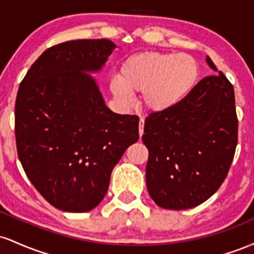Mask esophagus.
Returning <instances> with one entry per match:
<instances>
[{
    "label": "esophagus",
    "mask_w": 254,
    "mask_h": 254,
    "mask_svg": "<svg viewBox=\"0 0 254 254\" xmlns=\"http://www.w3.org/2000/svg\"><path fill=\"white\" fill-rule=\"evenodd\" d=\"M143 129H144V119L141 118L139 119V124H138V132H139V137L143 135Z\"/></svg>",
    "instance_id": "34e87169"
}]
</instances>
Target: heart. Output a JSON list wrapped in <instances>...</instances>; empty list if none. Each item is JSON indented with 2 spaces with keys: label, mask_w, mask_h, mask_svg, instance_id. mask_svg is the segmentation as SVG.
Wrapping results in <instances>:
<instances>
[{
  "label": "heart",
  "mask_w": 254,
  "mask_h": 254,
  "mask_svg": "<svg viewBox=\"0 0 254 254\" xmlns=\"http://www.w3.org/2000/svg\"><path fill=\"white\" fill-rule=\"evenodd\" d=\"M199 68L188 54L145 51L131 55L113 75L109 88L125 107L132 105V95L142 93V103L153 113H164L178 106L197 82Z\"/></svg>",
  "instance_id": "b5f03b06"
}]
</instances>
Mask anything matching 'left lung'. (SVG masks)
Wrapping results in <instances>:
<instances>
[{"instance_id": "left-lung-1", "label": "left lung", "mask_w": 254, "mask_h": 254, "mask_svg": "<svg viewBox=\"0 0 254 254\" xmlns=\"http://www.w3.org/2000/svg\"><path fill=\"white\" fill-rule=\"evenodd\" d=\"M142 141L149 150L147 189L157 205L185 210L205 202L226 179L238 143L232 83L221 71L204 77L174 109L145 118Z\"/></svg>"}]
</instances>
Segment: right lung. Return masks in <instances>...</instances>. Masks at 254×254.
<instances>
[{
    "label": "right lung",
    "mask_w": 254,
    "mask_h": 254,
    "mask_svg": "<svg viewBox=\"0 0 254 254\" xmlns=\"http://www.w3.org/2000/svg\"><path fill=\"white\" fill-rule=\"evenodd\" d=\"M116 48L109 39L52 46L17 90L19 160L34 188L60 210H93L109 190L113 167L138 141V117L112 112L92 76Z\"/></svg>",
    "instance_id": "right-lung-1"
}]
</instances>
